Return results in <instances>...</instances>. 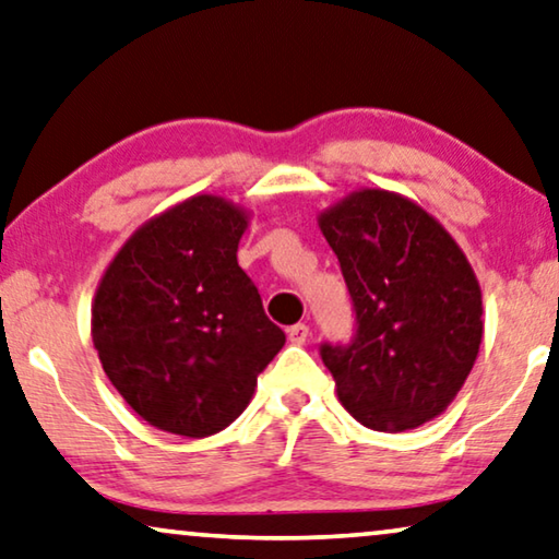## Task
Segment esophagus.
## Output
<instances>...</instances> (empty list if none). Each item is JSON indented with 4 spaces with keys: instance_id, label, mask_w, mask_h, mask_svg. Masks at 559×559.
Masks as SVG:
<instances>
[{
    "instance_id": "34e87169",
    "label": "esophagus",
    "mask_w": 559,
    "mask_h": 559,
    "mask_svg": "<svg viewBox=\"0 0 559 559\" xmlns=\"http://www.w3.org/2000/svg\"><path fill=\"white\" fill-rule=\"evenodd\" d=\"M308 336H311V329H308L306 323H296V326L288 329V341H290V344H296V346L306 344Z\"/></svg>"
}]
</instances>
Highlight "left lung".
<instances>
[{
	"mask_svg": "<svg viewBox=\"0 0 559 559\" xmlns=\"http://www.w3.org/2000/svg\"><path fill=\"white\" fill-rule=\"evenodd\" d=\"M356 308V338L321 346L344 409L377 431L447 409L477 361L485 308L460 243L419 203L361 188L319 213Z\"/></svg>",
	"mask_w": 559,
	"mask_h": 559,
	"instance_id": "8db88e82",
	"label": "left lung"
}]
</instances>
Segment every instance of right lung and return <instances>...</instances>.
<instances>
[{"label": "right lung", "mask_w": 559, "mask_h": 559, "mask_svg": "<svg viewBox=\"0 0 559 559\" xmlns=\"http://www.w3.org/2000/svg\"><path fill=\"white\" fill-rule=\"evenodd\" d=\"M248 221L233 200L190 195L132 233L97 283L99 364L150 427L190 439L226 429L286 344L238 265Z\"/></svg>", "instance_id": "right-lung-1"}]
</instances>
